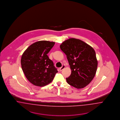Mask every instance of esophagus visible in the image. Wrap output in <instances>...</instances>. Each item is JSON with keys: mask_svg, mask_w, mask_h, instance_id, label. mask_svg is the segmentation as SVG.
<instances>
[{"mask_svg": "<svg viewBox=\"0 0 120 120\" xmlns=\"http://www.w3.org/2000/svg\"><path fill=\"white\" fill-rule=\"evenodd\" d=\"M65 65H63L62 66V67H61V68H60V69H59V70L60 71H62V70H63V69H64L65 68Z\"/></svg>", "mask_w": 120, "mask_h": 120, "instance_id": "obj_1", "label": "esophagus"}]
</instances>
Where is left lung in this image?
Masks as SVG:
<instances>
[{
	"mask_svg": "<svg viewBox=\"0 0 120 120\" xmlns=\"http://www.w3.org/2000/svg\"><path fill=\"white\" fill-rule=\"evenodd\" d=\"M60 49L69 62L71 74L66 78L68 84L80 89L85 87L94 78L98 66L94 49L84 41L75 38L65 40Z\"/></svg>",
	"mask_w": 120,
	"mask_h": 120,
	"instance_id": "1",
	"label": "left lung"
}]
</instances>
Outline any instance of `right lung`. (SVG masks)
<instances>
[{"label": "right lung", "instance_id": "add662e5", "mask_svg": "<svg viewBox=\"0 0 120 120\" xmlns=\"http://www.w3.org/2000/svg\"><path fill=\"white\" fill-rule=\"evenodd\" d=\"M55 44L49 41H37L28 47L22 55V70L26 78L35 86L47 85L58 72L47 55Z\"/></svg>", "mask_w": 120, "mask_h": 120}]
</instances>
